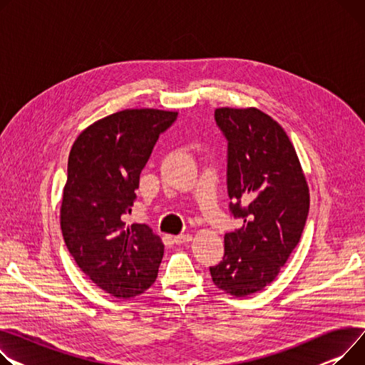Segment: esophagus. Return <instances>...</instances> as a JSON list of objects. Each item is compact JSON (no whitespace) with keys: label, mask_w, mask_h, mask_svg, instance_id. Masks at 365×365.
<instances>
[{"label":"esophagus","mask_w":365,"mask_h":365,"mask_svg":"<svg viewBox=\"0 0 365 365\" xmlns=\"http://www.w3.org/2000/svg\"><path fill=\"white\" fill-rule=\"evenodd\" d=\"M192 240V235L189 233H185V235H178L173 237V242L176 245H183V244H187V242Z\"/></svg>","instance_id":"obj_1"}]
</instances>
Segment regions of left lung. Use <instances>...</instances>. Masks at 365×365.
<instances>
[{"label": "left lung", "instance_id": "1", "mask_svg": "<svg viewBox=\"0 0 365 365\" xmlns=\"http://www.w3.org/2000/svg\"><path fill=\"white\" fill-rule=\"evenodd\" d=\"M227 139L230 211L244 220L225 235V257L210 267L214 284L245 298L270 284L301 239L309 187L284 129L255 107L214 113Z\"/></svg>", "mask_w": 365, "mask_h": 365}]
</instances>
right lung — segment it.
I'll return each mask as SVG.
<instances>
[{
    "mask_svg": "<svg viewBox=\"0 0 365 365\" xmlns=\"http://www.w3.org/2000/svg\"><path fill=\"white\" fill-rule=\"evenodd\" d=\"M176 111L128 108L88 126L67 163L60 225L79 269L118 299L143 294L157 279L164 245L147 225H128L139 176Z\"/></svg>",
    "mask_w": 365,
    "mask_h": 365,
    "instance_id": "add662e5",
    "label": "right lung"
}]
</instances>
